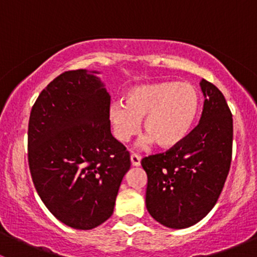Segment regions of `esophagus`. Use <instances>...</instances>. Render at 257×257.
<instances>
[{"label":"esophagus","mask_w":257,"mask_h":257,"mask_svg":"<svg viewBox=\"0 0 257 257\" xmlns=\"http://www.w3.org/2000/svg\"><path fill=\"white\" fill-rule=\"evenodd\" d=\"M131 162L133 167H139V165H141V157H139L138 154H132Z\"/></svg>","instance_id":"obj_1"}]
</instances>
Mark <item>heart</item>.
Listing matches in <instances>:
<instances>
[{"label":"heart","instance_id":"1","mask_svg":"<svg viewBox=\"0 0 257 257\" xmlns=\"http://www.w3.org/2000/svg\"><path fill=\"white\" fill-rule=\"evenodd\" d=\"M200 105V93L194 84L160 80L126 90L124 103H113L108 118L114 137L121 143L138 133L143 120L147 141L168 150L188 138L198 120Z\"/></svg>","mask_w":257,"mask_h":257}]
</instances>
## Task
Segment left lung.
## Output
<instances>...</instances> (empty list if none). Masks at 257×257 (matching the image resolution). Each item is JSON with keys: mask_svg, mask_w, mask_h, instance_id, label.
<instances>
[{"mask_svg": "<svg viewBox=\"0 0 257 257\" xmlns=\"http://www.w3.org/2000/svg\"><path fill=\"white\" fill-rule=\"evenodd\" d=\"M204 108L188 138L165 153L142 159L148 175L145 205L162 225L185 229L214 208L232 155V114L212 83L200 82Z\"/></svg>", "mask_w": 257, "mask_h": 257, "instance_id": "1", "label": "left lung"}]
</instances>
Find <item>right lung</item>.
Segmentation results:
<instances>
[{
  "label": "right lung",
  "instance_id": "1",
  "mask_svg": "<svg viewBox=\"0 0 257 257\" xmlns=\"http://www.w3.org/2000/svg\"><path fill=\"white\" fill-rule=\"evenodd\" d=\"M97 73L59 74L38 95L28 121L36 190L59 221L78 230L94 229L112 216L131 168L129 152L110 133V95Z\"/></svg>",
  "mask_w": 257,
  "mask_h": 257
}]
</instances>
